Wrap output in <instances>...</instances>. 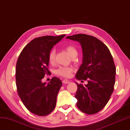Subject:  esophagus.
Wrapping results in <instances>:
<instances>
[{"label":"esophagus","mask_w":130,"mask_h":130,"mask_svg":"<svg viewBox=\"0 0 130 130\" xmlns=\"http://www.w3.org/2000/svg\"><path fill=\"white\" fill-rule=\"evenodd\" d=\"M62 82H63V83H64V84H68V83H69L70 82V80H67V79H65L63 80V81H62Z\"/></svg>","instance_id":"esophagus-1"}]
</instances>
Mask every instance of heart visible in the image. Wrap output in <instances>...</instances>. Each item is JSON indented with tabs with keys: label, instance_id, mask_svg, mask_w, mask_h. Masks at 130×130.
Returning <instances> with one entry per match:
<instances>
[{
	"label": "heart",
	"instance_id": "1",
	"mask_svg": "<svg viewBox=\"0 0 130 130\" xmlns=\"http://www.w3.org/2000/svg\"><path fill=\"white\" fill-rule=\"evenodd\" d=\"M65 50L68 52L72 57H75L77 56L78 54V50L76 47L73 45H68L65 47ZM56 50L53 49L50 51L48 55V61L50 63H54L55 61ZM73 68L71 67H60L56 70L55 73L57 75L63 77H69L70 76L71 73L73 71Z\"/></svg>",
	"mask_w": 130,
	"mask_h": 130
}]
</instances>
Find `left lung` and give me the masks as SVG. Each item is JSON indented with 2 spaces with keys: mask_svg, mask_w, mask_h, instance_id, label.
Returning <instances> with one entry per match:
<instances>
[{
  "mask_svg": "<svg viewBox=\"0 0 130 130\" xmlns=\"http://www.w3.org/2000/svg\"><path fill=\"white\" fill-rule=\"evenodd\" d=\"M67 38L81 44L83 62L75 78L88 81L85 86L75 83L77 106L86 114H95L106 106L114 90L116 67L113 57L108 47L93 36L77 34Z\"/></svg>",
  "mask_w": 130,
  "mask_h": 130,
  "instance_id": "8db88e82",
  "label": "left lung"
}]
</instances>
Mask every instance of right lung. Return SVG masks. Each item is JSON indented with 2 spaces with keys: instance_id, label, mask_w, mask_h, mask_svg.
Instances as JSON below:
<instances>
[{
  "instance_id": "right-lung-1",
  "label": "right lung",
  "mask_w": 130,
  "mask_h": 130,
  "mask_svg": "<svg viewBox=\"0 0 130 130\" xmlns=\"http://www.w3.org/2000/svg\"><path fill=\"white\" fill-rule=\"evenodd\" d=\"M65 36H44L34 39L24 47L18 58L15 72L18 94L27 109L38 116L50 114L56 107L61 80L53 77L46 85L41 80L50 74L49 53Z\"/></svg>"
}]
</instances>
